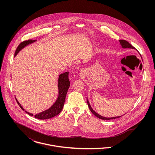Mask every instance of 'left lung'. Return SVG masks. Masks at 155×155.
I'll list each match as a JSON object with an SVG mask.
<instances>
[{"label": "left lung", "instance_id": "left-lung-1", "mask_svg": "<svg viewBox=\"0 0 155 155\" xmlns=\"http://www.w3.org/2000/svg\"><path fill=\"white\" fill-rule=\"evenodd\" d=\"M119 42L121 45L122 47L123 48H131V49H135V48L133 46L131 45L130 44L129 42H128L127 41H125V40H119ZM87 103H88V105L89 108L90 109L92 113V114H94L95 116H97V117H98L99 119H103V120H110V119H116V118H119L121 116H117V117H103L100 114H98V113H97L94 110L91 106H90L89 104V103L88 100H87Z\"/></svg>", "mask_w": 155, "mask_h": 155}]
</instances>
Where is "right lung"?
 Masks as SVG:
<instances>
[{"label": "right lung", "mask_w": 155, "mask_h": 155, "mask_svg": "<svg viewBox=\"0 0 155 155\" xmlns=\"http://www.w3.org/2000/svg\"><path fill=\"white\" fill-rule=\"evenodd\" d=\"M35 40H28L22 42L19 45L15 51L14 57L17 55V54L19 52L20 50H21L23 48L26 46L34 42H35ZM70 87V81L68 79V72L67 71L63 74H60L58 81V97L55 102V103L48 110L44 111L41 113H39L38 114H36L34 115V117L35 118L39 119H50L51 117H53L57 115H58L63 108L64 104L65 102L66 96L67 92L68 91V89ZM16 99V98H15ZM16 101L20 107V108L25 110L21 104L19 103V102L16 99ZM27 114H28L30 116H33L32 113H30L26 111H25Z\"/></svg>", "instance_id": "add662e5"}]
</instances>
